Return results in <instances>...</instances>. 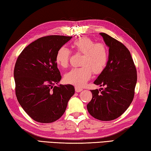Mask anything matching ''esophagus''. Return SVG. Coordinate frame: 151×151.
I'll use <instances>...</instances> for the list:
<instances>
[{
  "mask_svg": "<svg viewBox=\"0 0 151 151\" xmlns=\"http://www.w3.org/2000/svg\"><path fill=\"white\" fill-rule=\"evenodd\" d=\"M83 91V88H80V87H78V86H75V91L77 92V93H79V92H81Z\"/></svg>",
  "mask_w": 151,
  "mask_h": 151,
  "instance_id": "esophagus-1",
  "label": "esophagus"
}]
</instances>
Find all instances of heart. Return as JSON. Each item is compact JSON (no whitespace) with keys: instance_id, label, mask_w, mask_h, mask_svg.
<instances>
[{"instance_id":"obj_1","label":"heart","mask_w":151,"mask_h":151,"mask_svg":"<svg viewBox=\"0 0 151 151\" xmlns=\"http://www.w3.org/2000/svg\"><path fill=\"white\" fill-rule=\"evenodd\" d=\"M72 48L76 53L83 55L80 62L82 66L66 73L65 80L71 85L82 87L91 78L93 72L99 75L104 70L109 60V50L103 43L96 42L86 37L75 40L72 43ZM70 55V51L67 48L61 47L56 52V63L60 67L66 68Z\"/></svg>"}]
</instances>
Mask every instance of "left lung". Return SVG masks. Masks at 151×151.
Segmentation results:
<instances>
[{"instance_id": "left-lung-1", "label": "left lung", "mask_w": 151, "mask_h": 151, "mask_svg": "<svg viewBox=\"0 0 151 151\" xmlns=\"http://www.w3.org/2000/svg\"><path fill=\"white\" fill-rule=\"evenodd\" d=\"M100 35L109 47V60L94 84L105 88L91 90L93 98L86 107L94 118L109 121L122 115L131 104L137 74L129 49L106 33Z\"/></svg>"}]
</instances>
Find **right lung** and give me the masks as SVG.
<instances>
[{"label": "right lung", "instance_id": "right-lung-1", "mask_svg": "<svg viewBox=\"0 0 151 151\" xmlns=\"http://www.w3.org/2000/svg\"><path fill=\"white\" fill-rule=\"evenodd\" d=\"M72 37L50 35L25 47L14 69L15 93L20 106L34 121L50 123L65 113L74 94L71 85L55 86L61 79L55 55Z\"/></svg>", "mask_w": 151, "mask_h": 151}]
</instances>
